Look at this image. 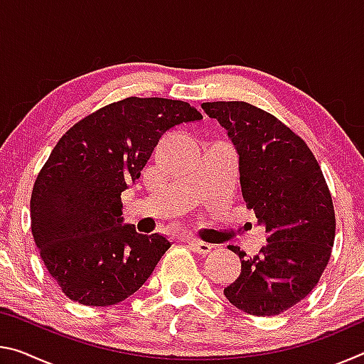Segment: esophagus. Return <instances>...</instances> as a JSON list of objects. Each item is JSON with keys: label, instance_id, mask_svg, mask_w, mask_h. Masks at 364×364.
I'll return each instance as SVG.
<instances>
[{"label": "esophagus", "instance_id": "1", "mask_svg": "<svg viewBox=\"0 0 364 364\" xmlns=\"http://www.w3.org/2000/svg\"><path fill=\"white\" fill-rule=\"evenodd\" d=\"M184 241H186L191 247H193L197 254H208V252L212 250V245L210 244H207V242H204V241H199V239H196V237H184Z\"/></svg>", "mask_w": 364, "mask_h": 364}]
</instances>
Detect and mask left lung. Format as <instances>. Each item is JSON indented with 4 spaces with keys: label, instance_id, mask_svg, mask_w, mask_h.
Here are the masks:
<instances>
[{
    "label": "left lung",
    "instance_id": "1",
    "mask_svg": "<svg viewBox=\"0 0 364 364\" xmlns=\"http://www.w3.org/2000/svg\"><path fill=\"white\" fill-rule=\"evenodd\" d=\"M239 154L242 197L267 230V245L241 258V274L225 297L249 315L273 316L304 300L328 267L336 213L310 147L291 128L244 101L204 102Z\"/></svg>",
    "mask_w": 364,
    "mask_h": 364
}]
</instances>
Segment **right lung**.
<instances>
[{
  "label": "right lung",
  "instance_id": "add662e5",
  "mask_svg": "<svg viewBox=\"0 0 364 364\" xmlns=\"http://www.w3.org/2000/svg\"><path fill=\"white\" fill-rule=\"evenodd\" d=\"M202 120L191 104L127 97L77 122L33 184L30 220L49 274L67 297L115 305L144 284L170 241L123 225L122 193L141 176L159 139Z\"/></svg>",
  "mask_w": 364,
  "mask_h": 364
}]
</instances>
